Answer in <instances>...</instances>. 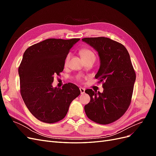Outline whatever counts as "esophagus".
Segmentation results:
<instances>
[{
    "label": "esophagus",
    "instance_id": "obj_1",
    "mask_svg": "<svg viewBox=\"0 0 156 156\" xmlns=\"http://www.w3.org/2000/svg\"><path fill=\"white\" fill-rule=\"evenodd\" d=\"M80 89V91H81V93L83 94H84V92H85V89H84V88H79Z\"/></svg>",
    "mask_w": 156,
    "mask_h": 156
}]
</instances>
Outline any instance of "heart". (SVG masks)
Wrapping results in <instances>:
<instances>
[{
    "label": "heart",
    "instance_id": "1",
    "mask_svg": "<svg viewBox=\"0 0 156 156\" xmlns=\"http://www.w3.org/2000/svg\"><path fill=\"white\" fill-rule=\"evenodd\" d=\"M80 55H81L82 58L84 60H87L88 59H90V58H94L96 59V55L95 53H94V51H92L91 49H90L88 48H83L81 50H80ZM70 53H69L66 57L65 58V64L66 65L68 62V61L70 58Z\"/></svg>",
    "mask_w": 156,
    "mask_h": 156
}]
</instances>
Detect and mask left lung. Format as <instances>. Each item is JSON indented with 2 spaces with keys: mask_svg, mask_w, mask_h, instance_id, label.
I'll return each mask as SVG.
<instances>
[{
  "mask_svg": "<svg viewBox=\"0 0 156 156\" xmlns=\"http://www.w3.org/2000/svg\"><path fill=\"white\" fill-rule=\"evenodd\" d=\"M100 56V66L96 79L103 83L102 93L87 89L90 101L84 106L89 119L100 124H108L119 119L128 108L136 75L129 54L125 47L105 37H85Z\"/></svg>",
  "mask_w": 156,
  "mask_h": 156,
  "instance_id": "left-lung-1",
  "label": "left lung"
}]
</instances>
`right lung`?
Listing matches in <instances>:
<instances>
[{"label":"right lung","mask_w":156,"mask_h":156,"mask_svg":"<svg viewBox=\"0 0 156 156\" xmlns=\"http://www.w3.org/2000/svg\"><path fill=\"white\" fill-rule=\"evenodd\" d=\"M79 38L47 39L29 47L18 69L20 92L29 111L37 120L55 123L66 115L70 103L81 94L69 83L53 87L54 75L64 70L65 58Z\"/></svg>","instance_id":"obj_1"}]
</instances>
